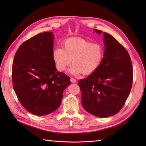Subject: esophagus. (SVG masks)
Returning <instances> with one entry per match:
<instances>
[{
	"label": "esophagus",
	"instance_id": "obj_1",
	"mask_svg": "<svg viewBox=\"0 0 146 146\" xmlns=\"http://www.w3.org/2000/svg\"><path fill=\"white\" fill-rule=\"evenodd\" d=\"M70 81H71L72 83H76V82H77V80H76L75 79H74V78H71V79H70Z\"/></svg>",
	"mask_w": 146,
	"mask_h": 146
}]
</instances>
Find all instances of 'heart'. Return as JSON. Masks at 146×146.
Wrapping results in <instances>:
<instances>
[{"mask_svg":"<svg viewBox=\"0 0 146 146\" xmlns=\"http://www.w3.org/2000/svg\"><path fill=\"white\" fill-rule=\"evenodd\" d=\"M104 56V47L99 42H92L83 38L66 40L63 48L56 47L52 58L59 71L65 70L72 63L70 72L73 74L89 75L100 66Z\"/></svg>","mask_w":146,"mask_h":146,"instance_id":"b5f03b06","label":"heart"}]
</instances>
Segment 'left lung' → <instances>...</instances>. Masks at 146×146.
Wrapping results in <instances>:
<instances>
[{
	"mask_svg": "<svg viewBox=\"0 0 146 146\" xmlns=\"http://www.w3.org/2000/svg\"><path fill=\"white\" fill-rule=\"evenodd\" d=\"M103 35L105 48L100 66L78 82L84 109L100 118L112 116L122 109L133 79L132 63L127 50L110 34L104 32Z\"/></svg>",
	"mask_w": 146,
	"mask_h": 146,
	"instance_id": "1",
	"label": "left lung"
}]
</instances>
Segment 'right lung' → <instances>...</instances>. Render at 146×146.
Wrapping results in <instances>:
<instances>
[{
    "label": "right lung",
    "instance_id": "1",
    "mask_svg": "<svg viewBox=\"0 0 146 146\" xmlns=\"http://www.w3.org/2000/svg\"><path fill=\"white\" fill-rule=\"evenodd\" d=\"M53 35L40 33L23 42L15 54L13 88L24 108L35 115H45L60 106L70 78L57 72L52 58Z\"/></svg>",
    "mask_w": 146,
    "mask_h": 146
}]
</instances>
